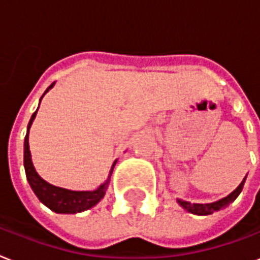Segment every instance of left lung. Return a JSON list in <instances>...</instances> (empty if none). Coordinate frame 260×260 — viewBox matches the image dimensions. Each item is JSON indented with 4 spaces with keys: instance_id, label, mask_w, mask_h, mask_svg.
I'll use <instances>...</instances> for the list:
<instances>
[{
    "instance_id": "8db88e82",
    "label": "left lung",
    "mask_w": 260,
    "mask_h": 260,
    "mask_svg": "<svg viewBox=\"0 0 260 260\" xmlns=\"http://www.w3.org/2000/svg\"><path fill=\"white\" fill-rule=\"evenodd\" d=\"M246 178L247 176H244L242 183H240V184L236 187V189H234L230 195H227L225 198H223V199L220 200H216L214 203H189V202H185V200L183 199H176V202H178L179 206L183 207L185 211H188V212H191V214L193 215H202V216H204V215L214 214L216 211H220L223 210V208H225V207H229L230 204L233 203L234 200L239 196V193L242 192V189H243Z\"/></svg>"
}]
</instances>
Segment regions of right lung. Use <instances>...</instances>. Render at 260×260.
<instances>
[{
	"mask_svg": "<svg viewBox=\"0 0 260 260\" xmlns=\"http://www.w3.org/2000/svg\"><path fill=\"white\" fill-rule=\"evenodd\" d=\"M53 85L54 82L50 86H48L45 93L49 89H52ZM45 93L42 94V97L45 96ZM41 99H40V103H41ZM37 111H39V108H37ZM37 111L31 115L30 121L27 124L26 136H25L24 141L25 174H26V179L29 181V184H30L31 189H33V192H35L36 196L39 198L42 204H45L48 208H50L57 214H77V212L89 210L104 198L105 192H107V188L109 185V181H111V175L113 172V168H115V164L117 160H115V163H113L111 171H109L108 179L94 191H71V189L61 188V187H56V185L48 183L37 174V171L33 166V161H31L30 149H29V129H30L33 120L36 119Z\"/></svg>",
	"mask_w": 260,
	"mask_h": 260,
	"instance_id": "add662e5",
	"label": "right lung"
}]
</instances>
